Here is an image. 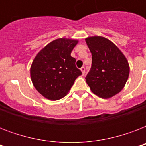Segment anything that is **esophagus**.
Wrapping results in <instances>:
<instances>
[{
	"label": "esophagus",
	"instance_id": "1",
	"mask_svg": "<svg viewBox=\"0 0 146 146\" xmlns=\"http://www.w3.org/2000/svg\"><path fill=\"white\" fill-rule=\"evenodd\" d=\"M80 70H81V72H82V75H84L85 73H86V69H85L84 66H82V68L80 69Z\"/></svg>",
	"mask_w": 146,
	"mask_h": 146
}]
</instances>
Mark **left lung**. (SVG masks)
I'll list each match as a JSON object with an SVG mask.
<instances>
[{
    "instance_id": "left-lung-1",
    "label": "left lung",
    "mask_w": 146,
    "mask_h": 146,
    "mask_svg": "<svg viewBox=\"0 0 146 146\" xmlns=\"http://www.w3.org/2000/svg\"><path fill=\"white\" fill-rule=\"evenodd\" d=\"M92 53V67L86 77L95 95L110 98L125 86L129 74V65L125 55L114 43L102 36L86 38Z\"/></svg>"
}]
</instances>
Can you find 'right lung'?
<instances>
[{
    "label": "right lung",
    "instance_id": "1",
    "mask_svg": "<svg viewBox=\"0 0 146 146\" xmlns=\"http://www.w3.org/2000/svg\"><path fill=\"white\" fill-rule=\"evenodd\" d=\"M76 39L60 38L44 47L33 60L31 80L35 89L49 100H58L68 94L76 79L82 72L76 66L71 52Z\"/></svg>",
    "mask_w": 146,
    "mask_h": 146
}]
</instances>
